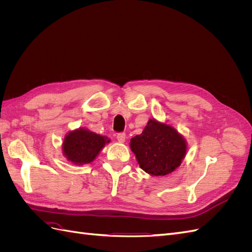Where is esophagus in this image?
Listing matches in <instances>:
<instances>
[{
    "mask_svg": "<svg viewBox=\"0 0 252 252\" xmlns=\"http://www.w3.org/2000/svg\"><path fill=\"white\" fill-rule=\"evenodd\" d=\"M117 140L120 142V143H124L125 140H126V134L125 132H120L117 134Z\"/></svg>",
    "mask_w": 252,
    "mask_h": 252,
    "instance_id": "esophagus-1",
    "label": "esophagus"
}]
</instances>
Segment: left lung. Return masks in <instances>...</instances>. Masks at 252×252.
Segmentation results:
<instances>
[{"label":"left lung","instance_id":"8db88e82","mask_svg":"<svg viewBox=\"0 0 252 252\" xmlns=\"http://www.w3.org/2000/svg\"><path fill=\"white\" fill-rule=\"evenodd\" d=\"M130 148L145 172L163 177L181 165L187 145L173 127L150 119L143 132L131 139Z\"/></svg>","mask_w":252,"mask_h":252}]
</instances>
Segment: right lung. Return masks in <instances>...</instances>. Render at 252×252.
<instances>
[{"label":"right lung","mask_w":252,"mask_h":252,"mask_svg":"<svg viewBox=\"0 0 252 252\" xmlns=\"http://www.w3.org/2000/svg\"><path fill=\"white\" fill-rule=\"evenodd\" d=\"M105 136L96 134L85 128L68 133L63 142V154L68 161L77 165L88 164L94 161L106 143Z\"/></svg>","instance_id":"add662e5"}]
</instances>
